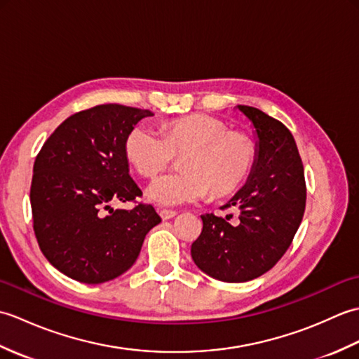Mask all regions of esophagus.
<instances>
[{
	"label": "esophagus",
	"mask_w": 359,
	"mask_h": 359,
	"mask_svg": "<svg viewBox=\"0 0 359 359\" xmlns=\"http://www.w3.org/2000/svg\"><path fill=\"white\" fill-rule=\"evenodd\" d=\"M175 216H177V212L171 211V210H162V211H160V217H162L163 220H170V219H172Z\"/></svg>",
	"instance_id": "obj_1"
}]
</instances>
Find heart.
I'll return each instance as SVG.
<instances>
[{"mask_svg": "<svg viewBox=\"0 0 359 359\" xmlns=\"http://www.w3.org/2000/svg\"><path fill=\"white\" fill-rule=\"evenodd\" d=\"M129 162L142 175H154L174 158H182L184 172H166L151 182L147 197L160 207H179L207 199L211 193L234 191L247 177L255 160V147L245 134L228 133V126L210 116L175 118L165 134L147 123L135 126L126 137Z\"/></svg>", "mask_w": 359, "mask_h": 359, "instance_id": "obj_1", "label": "heart"}]
</instances>
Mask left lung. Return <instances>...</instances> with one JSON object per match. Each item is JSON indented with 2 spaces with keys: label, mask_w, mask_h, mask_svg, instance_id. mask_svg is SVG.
<instances>
[{
  "label": "left lung",
  "mask_w": 359,
  "mask_h": 359,
  "mask_svg": "<svg viewBox=\"0 0 359 359\" xmlns=\"http://www.w3.org/2000/svg\"><path fill=\"white\" fill-rule=\"evenodd\" d=\"M255 128L256 148L248 179L224 207H239V224L203 215L191 257L208 276L247 282L273 269L292 243L306 210L304 166L292 133L251 106H236Z\"/></svg>",
  "instance_id": "8db88e82"
}]
</instances>
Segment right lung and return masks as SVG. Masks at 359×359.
Listing matches in <instances>:
<instances>
[{
	"label": "right lung",
	"instance_id": "1",
	"mask_svg": "<svg viewBox=\"0 0 359 359\" xmlns=\"http://www.w3.org/2000/svg\"><path fill=\"white\" fill-rule=\"evenodd\" d=\"M147 109L98 104L52 133L34 163V231L46 259L66 276L102 284L131 269L144 236L162 219L151 205L114 210L142 189L129 175L128 134ZM110 211L105 215V210Z\"/></svg>",
	"mask_w": 359,
	"mask_h": 359
}]
</instances>
